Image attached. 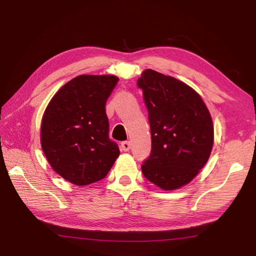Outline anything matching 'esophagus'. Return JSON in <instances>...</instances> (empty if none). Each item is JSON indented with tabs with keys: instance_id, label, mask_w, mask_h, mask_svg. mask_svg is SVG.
<instances>
[{
	"instance_id": "34e87169",
	"label": "esophagus",
	"mask_w": 256,
	"mask_h": 256,
	"mask_svg": "<svg viewBox=\"0 0 256 256\" xmlns=\"http://www.w3.org/2000/svg\"><path fill=\"white\" fill-rule=\"evenodd\" d=\"M120 148H122L123 151H128L130 148H131V143H130L128 141H123L122 143H120Z\"/></svg>"
}]
</instances>
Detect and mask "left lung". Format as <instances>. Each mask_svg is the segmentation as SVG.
<instances>
[{
    "label": "left lung",
    "mask_w": 256,
    "mask_h": 256,
    "mask_svg": "<svg viewBox=\"0 0 256 256\" xmlns=\"http://www.w3.org/2000/svg\"><path fill=\"white\" fill-rule=\"evenodd\" d=\"M148 113L151 153L141 166L150 182L164 190L188 184L202 169L214 142L212 120L192 87L146 69L138 80Z\"/></svg>",
    "instance_id": "obj_1"
}]
</instances>
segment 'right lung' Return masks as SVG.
I'll use <instances>...</instances> for the list:
<instances>
[{
  "label": "right lung",
  "mask_w": 256,
  "mask_h": 256,
  "mask_svg": "<svg viewBox=\"0 0 256 256\" xmlns=\"http://www.w3.org/2000/svg\"><path fill=\"white\" fill-rule=\"evenodd\" d=\"M118 82L112 75H80L60 88L46 108L41 146L52 169L69 182L102 180L120 156L108 136L105 110Z\"/></svg>",
  "instance_id": "add662e5"
}]
</instances>
